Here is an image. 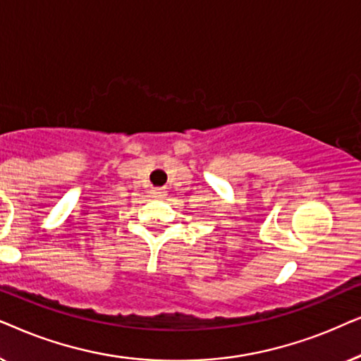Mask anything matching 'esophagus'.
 Masks as SVG:
<instances>
[{"label": "esophagus", "mask_w": 361, "mask_h": 361, "mask_svg": "<svg viewBox=\"0 0 361 361\" xmlns=\"http://www.w3.org/2000/svg\"><path fill=\"white\" fill-rule=\"evenodd\" d=\"M150 195L153 196V198H163V196L166 195V191H165V188H152Z\"/></svg>", "instance_id": "1"}]
</instances>
